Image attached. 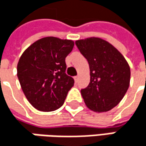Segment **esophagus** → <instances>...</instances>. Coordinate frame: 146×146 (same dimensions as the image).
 I'll list each match as a JSON object with an SVG mask.
<instances>
[{
    "label": "esophagus",
    "instance_id": "esophagus-1",
    "mask_svg": "<svg viewBox=\"0 0 146 146\" xmlns=\"http://www.w3.org/2000/svg\"><path fill=\"white\" fill-rule=\"evenodd\" d=\"M74 81H75L76 83L78 81V76H75V77H74Z\"/></svg>",
    "mask_w": 146,
    "mask_h": 146
}]
</instances>
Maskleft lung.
<instances>
[{"instance_id":"obj_1","label":"left lung","mask_w":146,"mask_h":146,"mask_svg":"<svg viewBox=\"0 0 146 146\" xmlns=\"http://www.w3.org/2000/svg\"><path fill=\"white\" fill-rule=\"evenodd\" d=\"M75 44L90 66V82L81 90L86 106L96 112L111 110L122 101L129 86L130 68L126 59L101 38L78 40Z\"/></svg>"}]
</instances>
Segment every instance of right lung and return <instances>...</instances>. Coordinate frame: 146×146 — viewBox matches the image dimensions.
Instances as JSON below:
<instances>
[{"label":"right lung","instance_id":"obj_1","mask_svg":"<svg viewBox=\"0 0 146 146\" xmlns=\"http://www.w3.org/2000/svg\"><path fill=\"white\" fill-rule=\"evenodd\" d=\"M74 42L44 37L28 47L17 63V78L29 103L41 111L60 108L74 84L66 74L65 58Z\"/></svg>","mask_w":146,"mask_h":146}]
</instances>
